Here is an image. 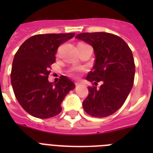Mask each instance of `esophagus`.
I'll return each mask as SVG.
<instances>
[{"label": "esophagus", "instance_id": "1", "mask_svg": "<svg viewBox=\"0 0 153 153\" xmlns=\"http://www.w3.org/2000/svg\"><path fill=\"white\" fill-rule=\"evenodd\" d=\"M82 83H80V82H76V83H75V85H76V86H79V85H81Z\"/></svg>", "mask_w": 153, "mask_h": 153}]
</instances>
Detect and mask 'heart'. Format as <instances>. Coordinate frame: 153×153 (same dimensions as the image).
<instances>
[{"mask_svg": "<svg viewBox=\"0 0 153 153\" xmlns=\"http://www.w3.org/2000/svg\"><path fill=\"white\" fill-rule=\"evenodd\" d=\"M79 44H83V43H79ZM79 71V69H71L70 71L69 74L71 76H73V77H76L77 76V74H78V72Z\"/></svg>", "mask_w": 153, "mask_h": 153, "instance_id": "obj_1", "label": "heart"}]
</instances>
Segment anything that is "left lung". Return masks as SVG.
<instances>
[{
	"label": "left lung",
	"mask_w": 153,
	"mask_h": 153,
	"mask_svg": "<svg viewBox=\"0 0 153 153\" xmlns=\"http://www.w3.org/2000/svg\"><path fill=\"white\" fill-rule=\"evenodd\" d=\"M76 38L94 48L95 62L86 76L92 83L82 102L84 110L94 117H105L117 111L132 90L135 75L133 53L128 44L116 35L84 32ZM102 85L99 88L97 85Z\"/></svg>",
	"instance_id": "8db88e82"
}]
</instances>
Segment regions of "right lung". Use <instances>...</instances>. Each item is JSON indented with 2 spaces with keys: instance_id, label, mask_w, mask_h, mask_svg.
Wrapping results in <instances>:
<instances>
[{
  "instance_id": "add662e5",
  "label": "right lung",
  "mask_w": 153,
  "mask_h": 153,
  "mask_svg": "<svg viewBox=\"0 0 153 153\" xmlns=\"http://www.w3.org/2000/svg\"><path fill=\"white\" fill-rule=\"evenodd\" d=\"M75 33L39 34L25 40L13 59L11 83L16 98L25 111L38 118H49L62 111L61 102L75 85L64 75L57 83L48 82L55 53Z\"/></svg>"
}]
</instances>
